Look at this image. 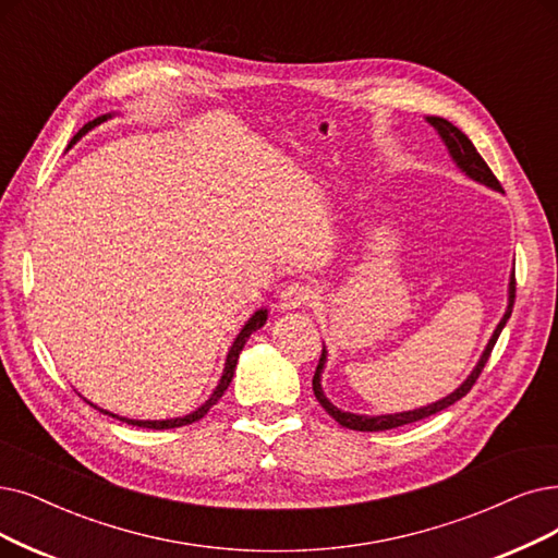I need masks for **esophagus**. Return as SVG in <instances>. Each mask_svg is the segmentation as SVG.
Masks as SVG:
<instances>
[{"label": "esophagus", "mask_w": 558, "mask_h": 558, "mask_svg": "<svg viewBox=\"0 0 558 558\" xmlns=\"http://www.w3.org/2000/svg\"><path fill=\"white\" fill-rule=\"evenodd\" d=\"M314 300H316L314 286L302 283V281H293L291 286L283 288V293H281V308H283V311L304 308L308 302H314Z\"/></svg>", "instance_id": "34e87169"}]
</instances>
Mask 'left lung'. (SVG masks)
I'll return each instance as SVG.
<instances>
[{
  "instance_id": "obj_1",
  "label": "left lung",
  "mask_w": 558,
  "mask_h": 558,
  "mask_svg": "<svg viewBox=\"0 0 558 558\" xmlns=\"http://www.w3.org/2000/svg\"><path fill=\"white\" fill-rule=\"evenodd\" d=\"M426 121L435 128V132L439 135L441 144L447 146L451 160L456 162V167L466 175L472 178V181L495 190V192H504L499 181L495 178V173L489 171V167L485 165V160L478 155V150L474 148V144L470 142V137L464 135L462 130H458L451 121L441 119V117H426ZM512 304H515V270H512L510 275V281H508V304H506V311H504V318L499 320V325L495 327L493 337H489L481 360L476 362V366L472 368V373L466 375V380L456 389L451 391L449 396H444L439 400H435V403L430 405H423V408H416V410H408V412H396V414H377V416H371V414H354V412H345V410H339L337 405L331 403V400L325 396L323 391V373H325V364H327V348H323V354H320V362H318V368H316V375H314V393L318 398V403L325 408V412L333 418L339 421L343 428H350V430H362V433H377V430H391V428H398V426H408V423H414V421H421L426 416H433L441 410L451 408L453 403H458V400L462 396L470 393V389L474 387V383L478 380V375L487 362L489 352H493L497 339L501 329L506 327L510 314H512Z\"/></svg>"
}]
</instances>
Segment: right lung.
<instances>
[{
	"mask_svg": "<svg viewBox=\"0 0 558 558\" xmlns=\"http://www.w3.org/2000/svg\"><path fill=\"white\" fill-rule=\"evenodd\" d=\"M114 114H102V117H98V119H94V121H88L77 135L71 140V144H69V148L73 146V144H77L88 130H94L96 125H100V123H105L107 119H111ZM265 320H267V308H258V311H254L252 314V318L242 325V329H240V333L235 337V341L231 343V348H229V354H227V362H225V371H221V377H219V383H217V387H215V391L210 393V398L206 400V403L202 405V408H196L194 412H190V414H185V416H173V418H162V421H150V418H128V416H119V414H111V412H107V410H102V408H98V405H94L92 400H86L88 405L92 408H96V410H100L102 414H109V416H114V418H119V421H123V423H128V426H137V428H150V430H167V428H181V426H190V423H194V421H198V418H204L206 414H208V410L217 403V400L225 396V391L229 389V385H231V380H233V373H235V364H238V356H240V352H242V348H244V343H247V339L252 337V333L256 331V329H260L263 325H265Z\"/></svg>",
	"mask_w": 558,
	"mask_h": 558,
	"instance_id": "add662e5",
	"label": "right lung"
}]
</instances>
